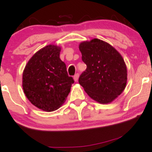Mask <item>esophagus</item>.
I'll return each instance as SVG.
<instances>
[{"label":"esophagus","instance_id":"obj_1","mask_svg":"<svg viewBox=\"0 0 152 152\" xmlns=\"http://www.w3.org/2000/svg\"><path fill=\"white\" fill-rule=\"evenodd\" d=\"M78 78H79V74L78 73H76L75 75L74 76V81H78Z\"/></svg>","mask_w":152,"mask_h":152}]
</instances>
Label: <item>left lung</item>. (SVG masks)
<instances>
[{"mask_svg":"<svg viewBox=\"0 0 152 152\" xmlns=\"http://www.w3.org/2000/svg\"><path fill=\"white\" fill-rule=\"evenodd\" d=\"M87 69L79 77V84L90 98L107 104L119 96L127 83L126 65L118 52L98 39L79 45Z\"/></svg>","mask_w":152,"mask_h":152,"instance_id":"obj_1","label":"left lung"}]
</instances>
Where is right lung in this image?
Here are the masks:
<instances>
[{"mask_svg": "<svg viewBox=\"0 0 152 152\" xmlns=\"http://www.w3.org/2000/svg\"><path fill=\"white\" fill-rule=\"evenodd\" d=\"M61 48L48 45L39 50L27 63L22 76V87L28 100L47 112L61 106L74 83L60 59Z\"/></svg>", "mask_w": 152, "mask_h": 152, "instance_id": "right-lung-1", "label": "right lung"}]
</instances>
